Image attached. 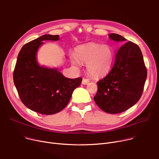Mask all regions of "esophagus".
<instances>
[{"label":"esophagus","mask_w":159,"mask_h":159,"mask_svg":"<svg viewBox=\"0 0 159 159\" xmlns=\"http://www.w3.org/2000/svg\"><path fill=\"white\" fill-rule=\"evenodd\" d=\"M89 79L84 78V79H82V84H84V85H86V84H87L88 83H89Z\"/></svg>","instance_id":"1"}]
</instances>
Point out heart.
<instances>
[{
	"label": "heart",
	"instance_id": "1",
	"mask_svg": "<svg viewBox=\"0 0 159 159\" xmlns=\"http://www.w3.org/2000/svg\"><path fill=\"white\" fill-rule=\"evenodd\" d=\"M113 59V52L107 45L89 43L76 48L75 56L71 57L74 65L79 66L80 61L87 64V70L91 75L100 77L109 71Z\"/></svg>",
	"mask_w": 159,
	"mask_h": 159
}]
</instances>
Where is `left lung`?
<instances>
[{
  "label": "left lung",
  "mask_w": 159,
  "mask_h": 159,
  "mask_svg": "<svg viewBox=\"0 0 159 159\" xmlns=\"http://www.w3.org/2000/svg\"><path fill=\"white\" fill-rule=\"evenodd\" d=\"M115 41H126L118 34L109 35ZM147 77V70L139 46L129 41L119 48L108 75L97 82L94 100L104 112L118 114L139 100Z\"/></svg>",
  "instance_id": "8db88e82"
}]
</instances>
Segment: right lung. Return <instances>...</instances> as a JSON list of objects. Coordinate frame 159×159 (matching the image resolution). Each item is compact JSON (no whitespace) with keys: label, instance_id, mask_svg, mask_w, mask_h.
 <instances>
[{"label":"right lung","instance_id":"add662e5","mask_svg":"<svg viewBox=\"0 0 159 159\" xmlns=\"http://www.w3.org/2000/svg\"><path fill=\"white\" fill-rule=\"evenodd\" d=\"M59 37L45 34L24 45L13 71L14 84L21 101L29 109L42 114H54L62 111L82 80L81 77L66 78L57 69L38 65L36 54L43 41H57Z\"/></svg>","mask_w":159,"mask_h":159}]
</instances>
